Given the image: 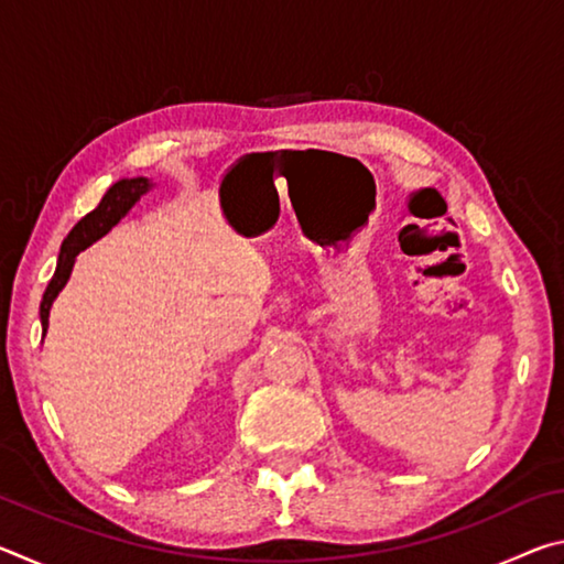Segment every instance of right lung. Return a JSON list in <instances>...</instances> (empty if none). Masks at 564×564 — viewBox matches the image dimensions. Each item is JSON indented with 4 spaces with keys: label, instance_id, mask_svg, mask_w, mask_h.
I'll return each instance as SVG.
<instances>
[{
    "label": "right lung",
    "instance_id": "1",
    "mask_svg": "<svg viewBox=\"0 0 564 564\" xmlns=\"http://www.w3.org/2000/svg\"><path fill=\"white\" fill-rule=\"evenodd\" d=\"M156 184L147 176H133V178H119L117 184H111L107 194L99 202V206L89 212L87 216L76 224L69 236L64 238L59 261H56V271L52 275L50 285H46L44 299L40 305V318H42V333L46 336V328H50V311L56 295L66 285L74 269L76 256H79L84 248L97 243L101 236H107L113 226H117L123 216H127L133 206L139 204V198L149 194Z\"/></svg>",
    "mask_w": 564,
    "mask_h": 564
}]
</instances>
